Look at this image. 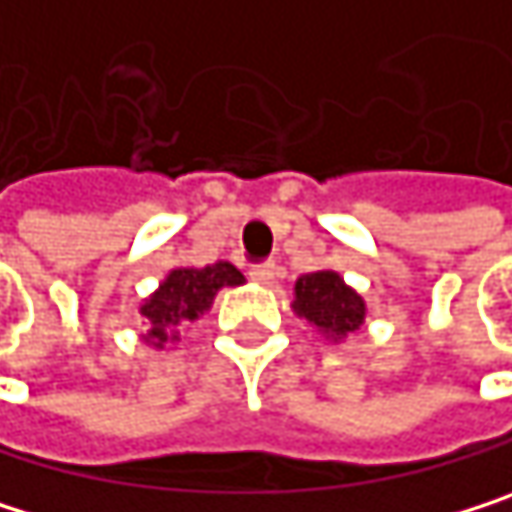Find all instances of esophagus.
Masks as SVG:
<instances>
[{
  "mask_svg": "<svg viewBox=\"0 0 512 512\" xmlns=\"http://www.w3.org/2000/svg\"><path fill=\"white\" fill-rule=\"evenodd\" d=\"M250 280H256L259 286H271V283L277 280V268H274V262L253 265V268H250Z\"/></svg>",
  "mask_w": 512,
  "mask_h": 512,
  "instance_id": "obj_1",
  "label": "esophagus"
}]
</instances>
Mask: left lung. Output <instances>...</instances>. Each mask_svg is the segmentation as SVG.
Here are the masks:
<instances>
[{"label":"left lung","mask_w":512,"mask_h":512,"mask_svg":"<svg viewBox=\"0 0 512 512\" xmlns=\"http://www.w3.org/2000/svg\"><path fill=\"white\" fill-rule=\"evenodd\" d=\"M292 313L323 341L344 344L350 335H359L368 316L365 298L332 268L301 274L292 286Z\"/></svg>","instance_id":"left-lung-1"}]
</instances>
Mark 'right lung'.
I'll list each match as a JSON object with an SVG mask.
<instances>
[{
	"instance_id": "1",
	"label": "right lung",
	"mask_w": 512,
	"mask_h": 512,
	"mask_svg": "<svg viewBox=\"0 0 512 512\" xmlns=\"http://www.w3.org/2000/svg\"><path fill=\"white\" fill-rule=\"evenodd\" d=\"M244 274L220 259L214 265H174L162 283L141 298L138 313L144 323L141 341L153 350H171L180 341V326L196 323L199 316H205L214 307V298L223 286H241Z\"/></svg>"
}]
</instances>
